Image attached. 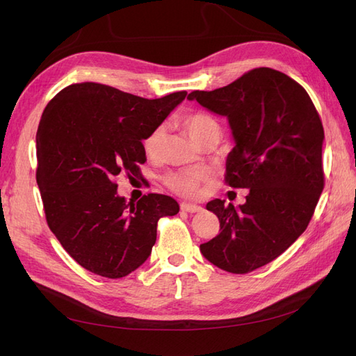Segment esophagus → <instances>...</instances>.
Returning <instances> with one entry per match:
<instances>
[{
  "mask_svg": "<svg viewBox=\"0 0 356 356\" xmlns=\"http://www.w3.org/2000/svg\"><path fill=\"white\" fill-rule=\"evenodd\" d=\"M181 211L195 213V212H200L202 207H197V204H191V203H181Z\"/></svg>",
  "mask_w": 356,
  "mask_h": 356,
  "instance_id": "esophagus-1",
  "label": "esophagus"
}]
</instances>
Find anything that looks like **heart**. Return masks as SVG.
<instances>
[{"label":"heart","mask_w":356,"mask_h":356,"mask_svg":"<svg viewBox=\"0 0 356 356\" xmlns=\"http://www.w3.org/2000/svg\"><path fill=\"white\" fill-rule=\"evenodd\" d=\"M184 124L190 136L197 144H202L203 139L212 132H220L218 124L215 123L212 117L204 113H191L186 117ZM166 141V127L160 124L154 127L144 141V149L148 157L156 159L161 154ZM208 178L207 170H179L175 174H170L166 179V184L177 195L186 197H195L199 191V186Z\"/></svg>","instance_id":"obj_1"}]
</instances>
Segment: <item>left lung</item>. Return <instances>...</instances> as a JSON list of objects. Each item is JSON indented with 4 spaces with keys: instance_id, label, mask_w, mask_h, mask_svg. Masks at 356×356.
Here are the masks:
<instances>
[{
    "instance_id": "obj_1",
    "label": "left lung",
    "mask_w": 356,
    "mask_h": 356,
    "mask_svg": "<svg viewBox=\"0 0 356 356\" xmlns=\"http://www.w3.org/2000/svg\"><path fill=\"white\" fill-rule=\"evenodd\" d=\"M187 99L227 118L234 147L225 181L250 190L239 207L208 202L221 232L200 252L225 272H252L288 250L314 215L324 188V127L307 92L272 68H254Z\"/></svg>"
}]
</instances>
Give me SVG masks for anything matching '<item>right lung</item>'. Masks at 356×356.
Returning a JSON list of instances; mask_svg holds the SVG:
<instances>
[{
  "instance_id": "1",
  "label": "right lung",
  "mask_w": 356,
  "mask_h": 356,
  "mask_svg": "<svg viewBox=\"0 0 356 356\" xmlns=\"http://www.w3.org/2000/svg\"><path fill=\"white\" fill-rule=\"evenodd\" d=\"M186 95L145 99L84 81L46 106L37 131V184L50 230L86 270L110 279L132 273L152 254L159 218L178 213L179 204L165 195L126 202L114 178L139 174L143 141Z\"/></svg>"
}]
</instances>
